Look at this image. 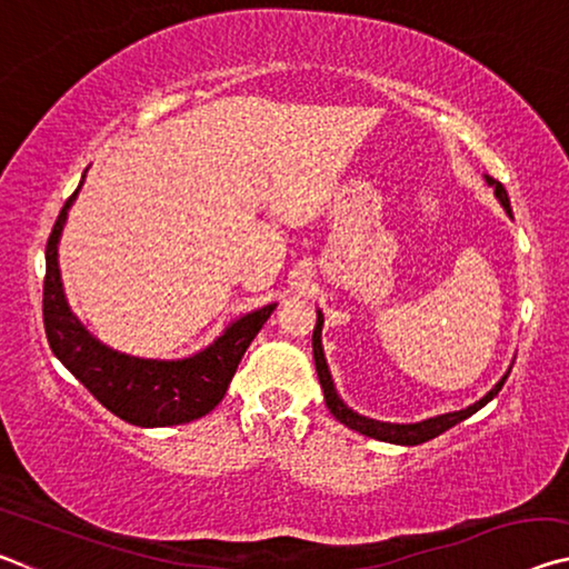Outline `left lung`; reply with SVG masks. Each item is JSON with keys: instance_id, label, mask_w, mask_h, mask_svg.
Here are the masks:
<instances>
[{"instance_id": "8db88e82", "label": "left lung", "mask_w": 569, "mask_h": 569, "mask_svg": "<svg viewBox=\"0 0 569 569\" xmlns=\"http://www.w3.org/2000/svg\"><path fill=\"white\" fill-rule=\"evenodd\" d=\"M487 186L495 188V196L502 208L507 210V216L512 218V208H509V198H507V190L502 182H497L495 178L485 176ZM321 331H323V313L316 311V329H313V361H316V371H319V381H321V389H323V399H326V407L333 413L336 419L346 427L359 431L363 437H371V439H379V441H389V445H401V447H413V445H423V441L435 439L439 435H445L447 429L455 427V423L465 421L471 413H477L481 407H487L489 401H492L499 391H502L505 381L509 377V371H512V366H509V371L505 373L502 379H499L492 389H489L485 397L479 401L469 403L467 409H459V411H449V413H439V417H429V419H421V421H413V423H393V421H379V419H371V417H363V413L353 411L349 403H346L339 391H336V383L333 377L329 371V363H326V356H323V343H321Z\"/></svg>"}]
</instances>
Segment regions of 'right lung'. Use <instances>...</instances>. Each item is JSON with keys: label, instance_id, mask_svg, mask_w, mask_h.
<instances>
[{"label": "right lung", "instance_id": "obj_1", "mask_svg": "<svg viewBox=\"0 0 569 569\" xmlns=\"http://www.w3.org/2000/svg\"><path fill=\"white\" fill-rule=\"evenodd\" d=\"M84 176L57 216L44 250L42 316L52 353L104 409L134 427H176L206 417L223 401L246 349L278 303L230 321L213 343L186 359H142L102 343L72 313L60 273V238Z\"/></svg>", "mask_w": 569, "mask_h": 569}]
</instances>
